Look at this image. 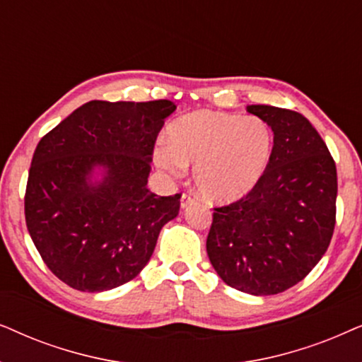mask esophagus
<instances>
[{
    "instance_id": "34e87169",
    "label": "esophagus",
    "mask_w": 362,
    "mask_h": 362,
    "mask_svg": "<svg viewBox=\"0 0 362 362\" xmlns=\"http://www.w3.org/2000/svg\"><path fill=\"white\" fill-rule=\"evenodd\" d=\"M195 202H197V200H195V197L184 194V195H182V199H180V206H182V209H187V206L194 205Z\"/></svg>"
}]
</instances>
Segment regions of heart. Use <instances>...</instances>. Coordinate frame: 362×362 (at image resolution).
Segmentation results:
<instances>
[{
	"label": "heart",
	"mask_w": 362,
	"mask_h": 362,
	"mask_svg": "<svg viewBox=\"0 0 362 362\" xmlns=\"http://www.w3.org/2000/svg\"><path fill=\"white\" fill-rule=\"evenodd\" d=\"M273 146V131L263 119L195 110L168 125V141L156 144L153 162L172 177L194 165L197 190L216 204H230L258 185Z\"/></svg>",
	"instance_id": "obj_1"
}]
</instances>
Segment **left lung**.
Segmentation results:
<instances>
[{
	"instance_id": "left-lung-1",
	"label": "left lung",
	"mask_w": 362,
	"mask_h": 362,
	"mask_svg": "<svg viewBox=\"0 0 362 362\" xmlns=\"http://www.w3.org/2000/svg\"><path fill=\"white\" fill-rule=\"evenodd\" d=\"M273 131L272 162L247 197L214 211L211 267L226 285L255 296L300 283L329 247L338 177L325 141L305 115L248 105Z\"/></svg>"
}]
</instances>
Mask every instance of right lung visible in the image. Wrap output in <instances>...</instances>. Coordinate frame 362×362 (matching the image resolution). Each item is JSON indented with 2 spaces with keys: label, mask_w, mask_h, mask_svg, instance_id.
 <instances>
[{
  "label": "right lung",
  "mask_w": 362,
  "mask_h": 362,
  "mask_svg": "<svg viewBox=\"0 0 362 362\" xmlns=\"http://www.w3.org/2000/svg\"><path fill=\"white\" fill-rule=\"evenodd\" d=\"M177 105L90 100L37 144L24 215L47 268L79 291L112 290L151 259L180 194L147 189L153 144Z\"/></svg>",
  "instance_id": "obj_1"
}]
</instances>
